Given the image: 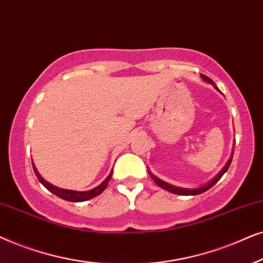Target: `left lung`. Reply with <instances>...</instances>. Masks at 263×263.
Wrapping results in <instances>:
<instances>
[{"instance_id": "obj_1", "label": "left lung", "mask_w": 263, "mask_h": 263, "mask_svg": "<svg viewBox=\"0 0 263 263\" xmlns=\"http://www.w3.org/2000/svg\"><path fill=\"white\" fill-rule=\"evenodd\" d=\"M202 78L205 80V82H208V83H211V84H213V85L215 86V84H214V82H213V80L211 79V78H208V77H205L204 74H202ZM216 87V86H215ZM216 89H218V87H216ZM219 90V89H218ZM231 162H232V157H231V159L229 160V162L226 163V166L222 168L221 170V172H220L218 176H216L214 179H213L211 183H208L207 185H204V186H202V187H198V189H183V187H178V186H174V185H171V184H168V183H164L163 180H161V179H159V178H156L155 176H153L152 173L149 172V174H150V177L153 178L154 179V181H155L156 183V185H159L160 187H162V189H164V190H167V191H170V192H172V194H177V195H184V196H191V195H199V194H202V192H204V191H207V190H209V189H211L213 185H214L215 183H218V181L220 180V178H221L223 174H225V172H227V170H229V167H230V164H231Z\"/></svg>"}]
</instances>
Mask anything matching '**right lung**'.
I'll return each instance as SVG.
<instances>
[{"mask_svg":"<svg viewBox=\"0 0 263 263\" xmlns=\"http://www.w3.org/2000/svg\"><path fill=\"white\" fill-rule=\"evenodd\" d=\"M33 170H34V173H36V176L38 178V180L41 181L42 185H44V186L47 187L49 191L58 196V197H60L62 199H66V201H69V202H84V201H86V199H90V198L95 197V196H97V195H100L101 192H102L104 189L107 187L108 183H109V180L111 179V176H113V172H111L102 184H100L99 186L92 189V190H89V191H73V190H66V189H60V187L54 186V185H51L50 183H48V181H45L43 178L40 176V173L37 172V170L34 168V166H33Z\"/></svg>","mask_w":263,"mask_h":263,"instance_id":"obj_1","label":"right lung"}]
</instances>
